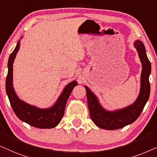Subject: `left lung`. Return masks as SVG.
<instances>
[{"label":"left lung","instance_id":"8db88e82","mask_svg":"<svg viewBox=\"0 0 157 157\" xmlns=\"http://www.w3.org/2000/svg\"><path fill=\"white\" fill-rule=\"evenodd\" d=\"M134 47L137 50L141 63L142 64V70L141 75L140 94L132 105L116 111H107L100 105L98 98L92 93L91 90L87 86H85L90 117L93 122L101 129H118L133 123L140 117L146 103L149 100L150 94L149 78L151 73V63L148 59L142 42L139 40H136L134 42Z\"/></svg>","mask_w":157,"mask_h":157}]
</instances>
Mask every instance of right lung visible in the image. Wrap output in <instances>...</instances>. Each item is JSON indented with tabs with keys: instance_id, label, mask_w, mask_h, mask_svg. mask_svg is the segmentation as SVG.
Returning a JSON list of instances; mask_svg holds the SVG:
<instances>
[{
	"instance_id": "obj_1",
	"label": "right lung",
	"mask_w": 157,
	"mask_h": 157,
	"mask_svg": "<svg viewBox=\"0 0 157 157\" xmlns=\"http://www.w3.org/2000/svg\"><path fill=\"white\" fill-rule=\"evenodd\" d=\"M20 48V40L8 59V72L6 81V93L15 114L20 120L40 129H51L58 124L64 115L66 103L73 88L78 85L72 81L65 87L56 104L48 109H40L18 98L13 87V63Z\"/></svg>"
}]
</instances>
